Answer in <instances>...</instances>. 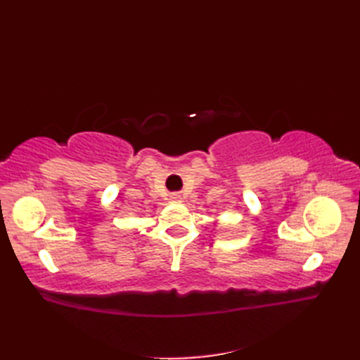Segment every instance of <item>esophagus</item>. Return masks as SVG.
I'll use <instances>...</instances> for the list:
<instances>
[{"label":"esophagus","instance_id":"1","mask_svg":"<svg viewBox=\"0 0 360 360\" xmlns=\"http://www.w3.org/2000/svg\"><path fill=\"white\" fill-rule=\"evenodd\" d=\"M170 200H172L173 202H179V201L182 200V198H181V195H178V193H174V195H172V198H170Z\"/></svg>","mask_w":360,"mask_h":360}]
</instances>
